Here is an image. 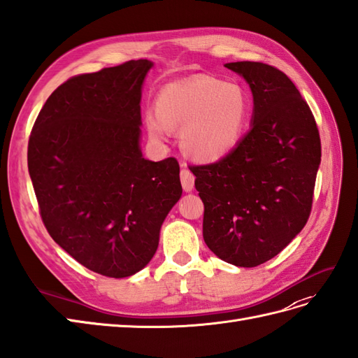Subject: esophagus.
<instances>
[{"label":"esophagus","instance_id":"obj_1","mask_svg":"<svg viewBox=\"0 0 358 358\" xmlns=\"http://www.w3.org/2000/svg\"><path fill=\"white\" fill-rule=\"evenodd\" d=\"M180 181H181L182 190H185V192H192V190H194L195 176L187 168H182L181 169V172H180Z\"/></svg>","mask_w":358,"mask_h":358}]
</instances>
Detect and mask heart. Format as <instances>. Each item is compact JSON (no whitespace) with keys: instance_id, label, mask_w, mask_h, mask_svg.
Instances as JSON below:
<instances>
[{"instance_id":"heart-1","label":"heart","mask_w":358,"mask_h":358,"mask_svg":"<svg viewBox=\"0 0 358 358\" xmlns=\"http://www.w3.org/2000/svg\"><path fill=\"white\" fill-rule=\"evenodd\" d=\"M155 116L145 119L155 141L181 130V145L196 160L222 159L239 142L250 113L245 92L236 85L195 76L163 86L154 101Z\"/></svg>"}]
</instances>
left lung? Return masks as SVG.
<instances>
[{
  "instance_id": "left-lung-1",
  "label": "left lung",
  "mask_w": 358,
  "mask_h": 358,
  "mask_svg": "<svg viewBox=\"0 0 358 358\" xmlns=\"http://www.w3.org/2000/svg\"><path fill=\"white\" fill-rule=\"evenodd\" d=\"M254 96L252 125L225 157L189 169L204 203V242L219 259L254 268L304 228L320 163L315 116L282 71L234 62Z\"/></svg>"
}]
</instances>
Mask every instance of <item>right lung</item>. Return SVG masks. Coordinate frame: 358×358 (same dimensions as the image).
I'll list each match as a JSON object with an SVG mask.
<instances>
[{
  "mask_svg": "<svg viewBox=\"0 0 358 358\" xmlns=\"http://www.w3.org/2000/svg\"><path fill=\"white\" fill-rule=\"evenodd\" d=\"M152 63L130 60L71 77L43 104L29 139V172L47 231L85 268L139 272L181 196L173 157H142V83Z\"/></svg>",
  "mask_w": 358,
  "mask_h": 358,
  "instance_id": "right-lung-1",
  "label": "right lung"
}]
</instances>
